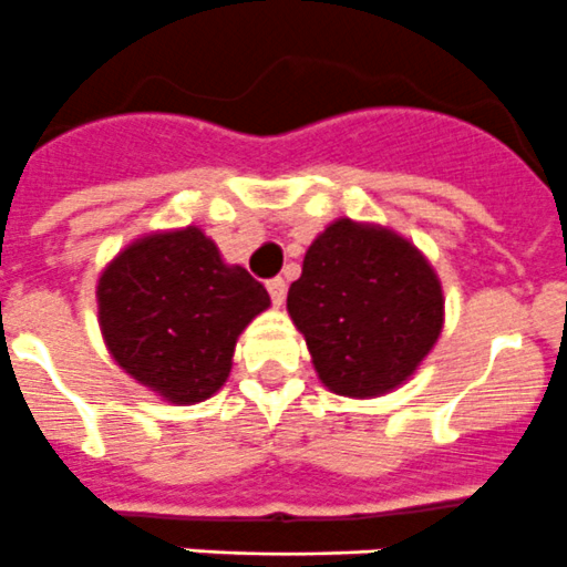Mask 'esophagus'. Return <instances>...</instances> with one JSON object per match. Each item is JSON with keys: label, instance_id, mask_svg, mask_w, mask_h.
Segmentation results:
<instances>
[{"label": "esophagus", "instance_id": "34e87169", "mask_svg": "<svg viewBox=\"0 0 567 567\" xmlns=\"http://www.w3.org/2000/svg\"><path fill=\"white\" fill-rule=\"evenodd\" d=\"M267 289H269V298H272L275 307H284V300H287V280L284 278L267 280Z\"/></svg>", "mask_w": 567, "mask_h": 567}]
</instances>
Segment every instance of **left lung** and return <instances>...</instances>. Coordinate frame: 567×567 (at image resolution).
<instances>
[{"label":"left lung","instance_id":"left-lung-1","mask_svg":"<svg viewBox=\"0 0 567 567\" xmlns=\"http://www.w3.org/2000/svg\"><path fill=\"white\" fill-rule=\"evenodd\" d=\"M287 312L320 383L343 398H380L412 378L445 320L440 278L412 240L338 218L303 258Z\"/></svg>","mask_w":567,"mask_h":567}]
</instances>
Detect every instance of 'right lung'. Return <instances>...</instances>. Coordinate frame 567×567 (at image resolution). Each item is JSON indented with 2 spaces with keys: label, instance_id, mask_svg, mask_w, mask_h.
I'll return each mask as SVG.
<instances>
[{
  "label": "right lung",
  "instance_id": "right-lung-1",
  "mask_svg": "<svg viewBox=\"0 0 567 567\" xmlns=\"http://www.w3.org/2000/svg\"><path fill=\"white\" fill-rule=\"evenodd\" d=\"M96 300L115 363L175 405L227 383L240 332L269 309L267 289L227 264L202 227L135 238L102 269Z\"/></svg>",
  "mask_w": 567,
  "mask_h": 567
}]
</instances>
